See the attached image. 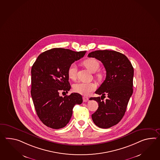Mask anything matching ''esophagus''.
I'll return each mask as SVG.
<instances>
[{
  "label": "esophagus",
  "mask_w": 160,
  "mask_h": 160,
  "mask_svg": "<svg viewBox=\"0 0 160 160\" xmlns=\"http://www.w3.org/2000/svg\"><path fill=\"white\" fill-rule=\"evenodd\" d=\"M82 99H83V102H87L89 100V98L87 96H83L82 97Z\"/></svg>",
  "instance_id": "esophagus-1"
}]
</instances>
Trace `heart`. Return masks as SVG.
Masks as SVG:
<instances>
[{
  "mask_svg": "<svg viewBox=\"0 0 160 160\" xmlns=\"http://www.w3.org/2000/svg\"><path fill=\"white\" fill-rule=\"evenodd\" d=\"M83 65L89 71L95 73L100 68V63L98 61L93 58H89L82 62ZM77 67L75 64H72L68 69V76L69 79L75 80L76 78ZM96 78L101 80L102 79V75L100 73L96 75ZM96 89L95 84L93 82H78L73 86V91L76 93L82 95H88L89 93L93 91Z\"/></svg>",
  "mask_w": 160,
  "mask_h": 160,
  "instance_id": "heart-1",
  "label": "heart"
}]
</instances>
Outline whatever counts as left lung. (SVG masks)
Instances as JSON below:
<instances>
[{
	"instance_id": "1",
	"label": "left lung",
	"mask_w": 160,
	"mask_h": 160,
	"mask_svg": "<svg viewBox=\"0 0 160 160\" xmlns=\"http://www.w3.org/2000/svg\"><path fill=\"white\" fill-rule=\"evenodd\" d=\"M103 63L106 78L95 93L100 97L91 98L96 100L98 109L92 115L94 123L99 128H108L118 124L124 116L128 103L133 92L134 69L123 54L114 50H96L88 55ZM107 95V100L101 97Z\"/></svg>"
}]
</instances>
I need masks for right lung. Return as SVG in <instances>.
Wrapping results in <instances>:
<instances>
[{"label":"right lung","instance_id":"add662e5","mask_svg":"<svg viewBox=\"0 0 160 160\" xmlns=\"http://www.w3.org/2000/svg\"><path fill=\"white\" fill-rule=\"evenodd\" d=\"M85 52L53 48L40 54L33 64L31 95L37 114L46 126L54 129L64 128L71 118L75 104L82 102L79 93L62 97L59 92L70 90L68 68L84 57Z\"/></svg>","mask_w":160,"mask_h":160}]
</instances>
